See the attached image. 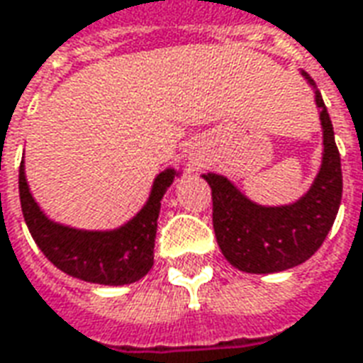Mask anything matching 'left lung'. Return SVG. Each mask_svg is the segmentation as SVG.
I'll list each match as a JSON object with an SVG mask.
<instances>
[{"mask_svg":"<svg viewBox=\"0 0 363 363\" xmlns=\"http://www.w3.org/2000/svg\"><path fill=\"white\" fill-rule=\"evenodd\" d=\"M305 79L315 87L309 75ZM315 101L323 124V165L309 192L291 206L264 208L220 174L204 179L212 189V221L223 257L239 270L270 274L288 270L311 259L335 223L342 200V169L333 122L319 91Z\"/></svg>","mask_w":363,"mask_h":363,"instance_id":"8db88e82","label":"left lung"}]
</instances>
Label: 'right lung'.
Masks as SVG:
<instances>
[{
  "label": "right lung",
  "instance_id": "obj_1",
  "mask_svg": "<svg viewBox=\"0 0 363 363\" xmlns=\"http://www.w3.org/2000/svg\"><path fill=\"white\" fill-rule=\"evenodd\" d=\"M173 179V169L159 174L153 182L147 204L124 228L114 231H79L54 223L40 212L35 198L30 196L25 167L21 163V208L30 235L54 267L79 280L104 286H124L143 278L153 267L161 198Z\"/></svg>",
  "mask_w": 363,
  "mask_h": 363
}]
</instances>
